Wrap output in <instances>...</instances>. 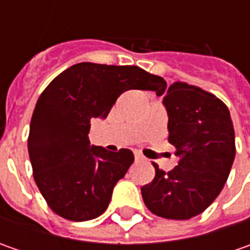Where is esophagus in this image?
<instances>
[{
  "label": "esophagus",
  "mask_w": 250,
  "mask_h": 250,
  "mask_svg": "<svg viewBox=\"0 0 250 250\" xmlns=\"http://www.w3.org/2000/svg\"><path fill=\"white\" fill-rule=\"evenodd\" d=\"M135 160L136 161H142V160H145V157L140 154V153H138V151H135Z\"/></svg>",
  "instance_id": "obj_1"
}]
</instances>
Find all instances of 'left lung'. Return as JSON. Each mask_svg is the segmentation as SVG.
I'll return each mask as SVG.
<instances>
[{
  "mask_svg": "<svg viewBox=\"0 0 250 250\" xmlns=\"http://www.w3.org/2000/svg\"><path fill=\"white\" fill-rule=\"evenodd\" d=\"M163 104L168 142L179 161L168 172L153 163L156 177L142 187V196L153 214L188 220L203 213L224 188L235 159L234 125L223 101L188 83H172Z\"/></svg>",
  "mask_w": 250,
  "mask_h": 250,
  "instance_id": "obj_1",
  "label": "left lung"
}]
</instances>
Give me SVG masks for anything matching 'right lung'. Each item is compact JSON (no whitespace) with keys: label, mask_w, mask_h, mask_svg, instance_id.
Here are the masks:
<instances>
[{"label":"right lung","mask_w":250,"mask_h":250,"mask_svg":"<svg viewBox=\"0 0 250 250\" xmlns=\"http://www.w3.org/2000/svg\"><path fill=\"white\" fill-rule=\"evenodd\" d=\"M166 87L161 76L139 66L93 62L72 65L45 87L32 115L27 149L36 185L55 214L87 221L107 210L135 157L128 149L90 146V121L107 118L124 91L161 96Z\"/></svg>","instance_id":"add662e5"}]
</instances>
